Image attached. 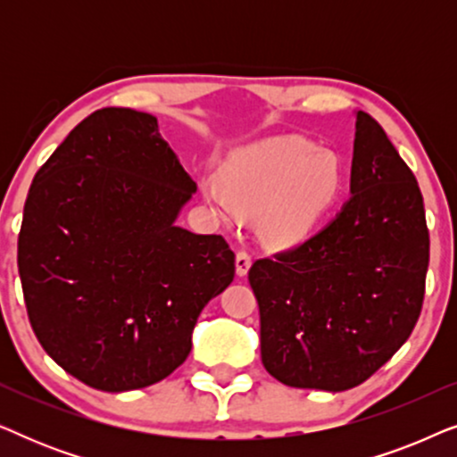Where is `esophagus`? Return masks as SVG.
Instances as JSON below:
<instances>
[{
	"label": "esophagus",
	"mask_w": 457,
	"mask_h": 457,
	"mask_svg": "<svg viewBox=\"0 0 457 457\" xmlns=\"http://www.w3.org/2000/svg\"><path fill=\"white\" fill-rule=\"evenodd\" d=\"M249 266H252V255L247 252H239L235 258V270H237V277H245L249 272Z\"/></svg>",
	"instance_id": "34e87169"
}]
</instances>
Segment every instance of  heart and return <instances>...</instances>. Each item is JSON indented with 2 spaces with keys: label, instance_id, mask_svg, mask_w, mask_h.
I'll return each mask as SVG.
<instances>
[{
  "label": "heart",
  "instance_id": "b5f03b06",
  "mask_svg": "<svg viewBox=\"0 0 457 457\" xmlns=\"http://www.w3.org/2000/svg\"><path fill=\"white\" fill-rule=\"evenodd\" d=\"M339 160L297 137L268 139L243 149L222 177L204 185V197L218 218L235 222L258 216L260 239L274 249L308 241L341 193Z\"/></svg>",
  "mask_w": 457,
  "mask_h": 457
}]
</instances>
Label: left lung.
Segmentation results:
<instances>
[{"instance_id": "obj_1", "label": "left lung", "mask_w": 457, "mask_h": 457, "mask_svg": "<svg viewBox=\"0 0 457 457\" xmlns=\"http://www.w3.org/2000/svg\"><path fill=\"white\" fill-rule=\"evenodd\" d=\"M352 197L320 233L249 268L262 364L297 389L347 391L408 341L422 310V193L383 127L355 112Z\"/></svg>"}]
</instances>
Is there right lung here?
Wrapping results in <instances>:
<instances>
[{
	"label": "right lung",
	"mask_w": 457,
	"mask_h": 457,
	"mask_svg": "<svg viewBox=\"0 0 457 457\" xmlns=\"http://www.w3.org/2000/svg\"><path fill=\"white\" fill-rule=\"evenodd\" d=\"M195 183L130 108L87 116L35 174L18 272L37 339L93 389H143L187 360L197 318L235 277L220 235L177 218Z\"/></svg>",
	"instance_id": "obj_1"
}]
</instances>
